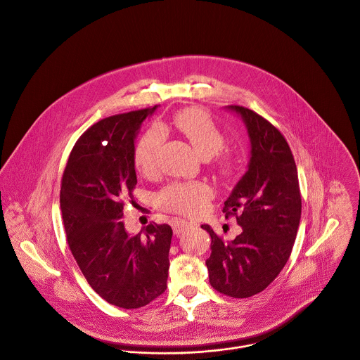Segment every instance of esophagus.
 <instances>
[{
    "label": "esophagus",
    "instance_id": "esophagus-1",
    "mask_svg": "<svg viewBox=\"0 0 360 360\" xmlns=\"http://www.w3.org/2000/svg\"><path fill=\"white\" fill-rule=\"evenodd\" d=\"M192 226H193V222H189V221H185V219H175V221L172 222L174 233H175L176 236L185 233V232L189 231Z\"/></svg>",
    "mask_w": 360,
    "mask_h": 360
}]
</instances>
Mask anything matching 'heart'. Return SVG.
I'll return each instance as SVG.
<instances>
[{
    "label": "heart",
    "instance_id": "obj_1",
    "mask_svg": "<svg viewBox=\"0 0 360 360\" xmlns=\"http://www.w3.org/2000/svg\"><path fill=\"white\" fill-rule=\"evenodd\" d=\"M174 125L203 158L214 155L219 174L224 176L233 174L236 158L222 148L225 135L205 108L189 107L178 111L174 115ZM164 139L162 128L154 125L144 132L135 146V165L146 176H153L158 171V154ZM213 196V188L203 181H174L160 189L154 200L158 209L164 212L179 216H198L206 210Z\"/></svg>",
    "mask_w": 360,
    "mask_h": 360
}]
</instances>
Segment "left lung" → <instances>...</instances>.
I'll return each instance as SVG.
<instances>
[{"mask_svg": "<svg viewBox=\"0 0 360 360\" xmlns=\"http://www.w3.org/2000/svg\"><path fill=\"white\" fill-rule=\"evenodd\" d=\"M246 124L250 161L224 203L242 232L225 240L207 224L212 255L206 260L212 287L231 297H249L269 287L290 256L302 213L293 154L284 135L257 112L231 105Z\"/></svg>", "mask_w": 360, "mask_h": 360, "instance_id": "obj_1", "label": "left lung"}]
</instances>
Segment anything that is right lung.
I'll use <instances>...</instances> for the list:
<instances>
[{
  "label": "right lung",
  "mask_w": 360,
  "mask_h": 360,
  "mask_svg": "<svg viewBox=\"0 0 360 360\" xmlns=\"http://www.w3.org/2000/svg\"><path fill=\"white\" fill-rule=\"evenodd\" d=\"M148 107L117 114L91 125L73 146L61 181V210L73 257L104 300L138 309L167 289L172 229L148 224L129 235L122 217L134 198L135 138Z\"/></svg>",
  "instance_id": "1"
}]
</instances>
